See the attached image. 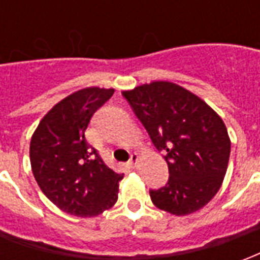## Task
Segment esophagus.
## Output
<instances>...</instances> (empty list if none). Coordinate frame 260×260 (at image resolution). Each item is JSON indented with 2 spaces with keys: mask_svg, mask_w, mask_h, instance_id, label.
Listing matches in <instances>:
<instances>
[{
  "mask_svg": "<svg viewBox=\"0 0 260 260\" xmlns=\"http://www.w3.org/2000/svg\"><path fill=\"white\" fill-rule=\"evenodd\" d=\"M138 160H139V156L136 154V153H132L129 157V166L131 167H136V164H138Z\"/></svg>",
  "mask_w": 260,
  "mask_h": 260,
  "instance_id": "esophagus-1",
  "label": "esophagus"
}]
</instances>
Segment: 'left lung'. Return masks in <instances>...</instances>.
Listing matches in <instances>:
<instances>
[{"label":"left lung","mask_w":260,"mask_h":260,"mask_svg":"<svg viewBox=\"0 0 260 260\" xmlns=\"http://www.w3.org/2000/svg\"><path fill=\"white\" fill-rule=\"evenodd\" d=\"M122 96L169 166V182L150 189L154 206L185 216L207 205L229 166L231 142L223 119L196 94L171 82L138 86Z\"/></svg>","instance_id":"obj_1"}]
</instances>
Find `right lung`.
Wrapping results in <instances>:
<instances>
[{"mask_svg": "<svg viewBox=\"0 0 260 260\" xmlns=\"http://www.w3.org/2000/svg\"><path fill=\"white\" fill-rule=\"evenodd\" d=\"M114 94V89L86 87L57 103L30 141L33 175L43 193L62 212L93 217L118 199V174L86 141L93 114Z\"/></svg>", "mask_w": 260, "mask_h": 260, "instance_id": "add662e5", "label": "right lung"}]
</instances>
